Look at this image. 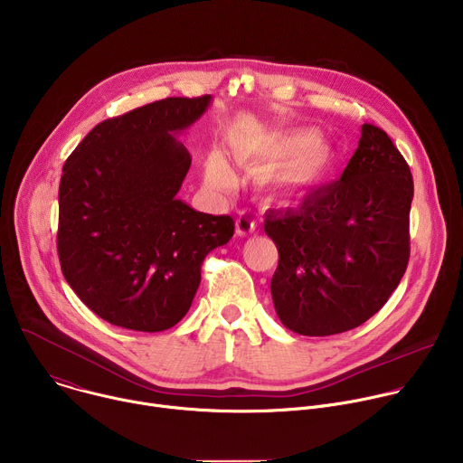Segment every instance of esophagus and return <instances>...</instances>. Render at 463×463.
Wrapping results in <instances>:
<instances>
[{
	"label": "esophagus",
	"instance_id": "34e87169",
	"mask_svg": "<svg viewBox=\"0 0 463 463\" xmlns=\"http://www.w3.org/2000/svg\"><path fill=\"white\" fill-rule=\"evenodd\" d=\"M254 229H256V223H254V220H252L249 214L241 213V214L236 218V234H238V236L252 234Z\"/></svg>",
	"mask_w": 463,
	"mask_h": 463
}]
</instances>
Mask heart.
I'll return each instance as SVG.
<instances>
[{
    "instance_id": "1",
    "label": "heart",
    "mask_w": 463,
    "mask_h": 463,
    "mask_svg": "<svg viewBox=\"0 0 463 463\" xmlns=\"http://www.w3.org/2000/svg\"><path fill=\"white\" fill-rule=\"evenodd\" d=\"M234 154L245 170L272 163L258 177V190L268 202H288L311 190L332 161V152L315 131H300L273 141H236ZM207 181L214 188H227L232 183V172L222 156L209 159Z\"/></svg>"
}]
</instances>
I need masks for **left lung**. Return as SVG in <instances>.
I'll return each instance as SVG.
<instances>
[{
	"label": "left lung",
	"mask_w": 463,
	"mask_h": 463,
	"mask_svg": "<svg viewBox=\"0 0 463 463\" xmlns=\"http://www.w3.org/2000/svg\"><path fill=\"white\" fill-rule=\"evenodd\" d=\"M412 197L400 150L381 128L363 124L341 179L311 190L297 207L268 211L280 322L298 335L326 337L375 315L407 271Z\"/></svg>",
	"instance_id": "8db88e82"
}]
</instances>
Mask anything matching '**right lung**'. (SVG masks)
<instances>
[{
  "instance_id": "right-lung-1",
  "label": "right lung",
  "mask_w": 463,
  "mask_h": 463,
  "mask_svg": "<svg viewBox=\"0 0 463 463\" xmlns=\"http://www.w3.org/2000/svg\"><path fill=\"white\" fill-rule=\"evenodd\" d=\"M213 97H170L97 124L61 168L58 258L79 298L134 332H163L190 309L203 258L234 234L231 216L177 197L192 157L175 137Z\"/></svg>"
}]
</instances>
